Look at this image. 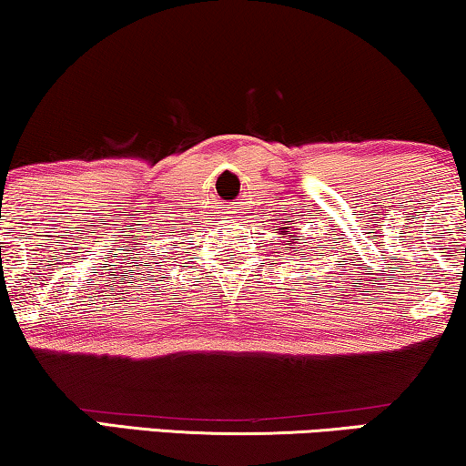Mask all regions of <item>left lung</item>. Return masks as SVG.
Here are the masks:
<instances>
[{
    "label": "left lung",
    "mask_w": 466,
    "mask_h": 466,
    "mask_svg": "<svg viewBox=\"0 0 466 466\" xmlns=\"http://www.w3.org/2000/svg\"><path fill=\"white\" fill-rule=\"evenodd\" d=\"M293 244H295V241H293ZM295 252H298V248H295Z\"/></svg>",
    "instance_id": "1"
}]
</instances>
